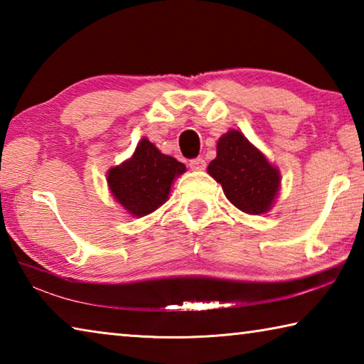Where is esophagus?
Listing matches in <instances>:
<instances>
[{
    "label": "esophagus",
    "instance_id": "34e87169",
    "mask_svg": "<svg viewBox=\"0 0 364 364\" xmlns=\"http://www.w3.org/2000/svg\"><path fill=\"white\" fill-rule=\"evenodd\" d=\"M189 167H191V170H194V171H202V170H205L207 162L202 157H197V159L191 160Z\"/></svg>",
    "mask_w": 364,
    "mask_h": 364
}]
</instances>
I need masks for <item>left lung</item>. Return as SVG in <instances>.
Returning <instances> with one entry per match:
<instances>
[{
  "mask_svg": "<svg viewBox=\"0 0 364 364\" xmlns=\"http://www.w3.org/2000/svg\"><path fill=\"white\" fill-rule=\"evenodd\" d=\"M234 207L249 215L267 213L279 193V170L241 132L230 130L217 143L207 167Z\"/></svg>",
  "mask_w": 364,
  "mask_h": 364,
  "instance_id": "1",
  "label": "left lung"
}]
</instances>
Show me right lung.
Instances as JSON below:
<instances>
[{"label": "right lung", "mask_w": 364, "mask_h": 364, "mask_svg": "<svg viewBox=\"0 0 364 364\" xmlns=\"http://www.w3.org/2000/svg\"><path fill=\"white\" fill-rule=\"evenodd\" d=\"M184 171V164L165 156L143 138L130 159L107 171V184L128 213L144 217L167 202L173 180Z\"/></svg>", "instance_id": "add662e5"}]
</instances>
